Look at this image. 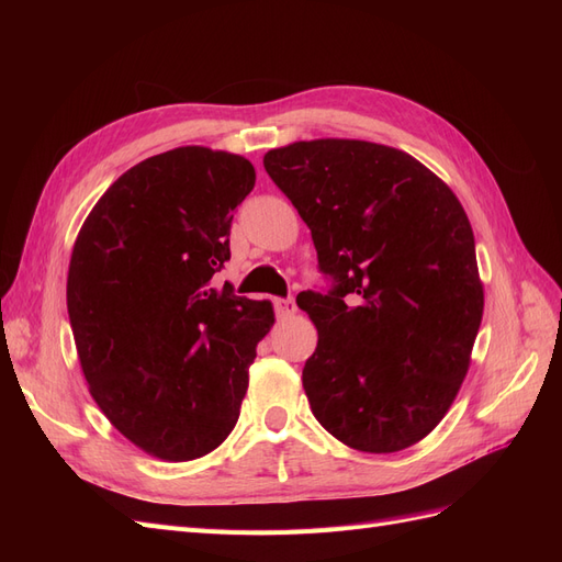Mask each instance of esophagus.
<instances>
[{"label": "esophagus", "mask_w": 562, "mask_h": 562, "mask_svg": "<svg viewBox=\"0 0 562 562\" xmlns=\"http://www.w3.org/2000/svg\"><path fill=\"white\" fill-rule=\"evenodd\" d=\"M274 310H277V316L283 321V318H288V316H293L295 312H297V307H295V302L288 297V300H283V297H279V300H274Z\"/></svg>", "instance_id": "34e87169"}]
</instances>
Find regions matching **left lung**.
Returning a JSON list of instances; mask_svg holds the SVG:
<instances>
[{"instance_id": "left-lung-1", "label": "left lung", "mask_w": 562, "mask_h": 562, "mask_svg": "<svg viewBox=\"0 0 562 562\" xmlns=\"http://www.w3.org/2000/svg\"><path fill=\"white\" fill-rule=\"evenodd\" d=\"M265 171L312 229L328 295L302 386L321 427L361 452L429 436L459 394L483 318L473 229L450 187L403 149L318 138L269 149Z\"/></svg>"}]
</instances>
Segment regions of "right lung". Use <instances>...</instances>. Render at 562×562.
<instances>
[{
  "instance_id": "add662e5",
  "label": "right lung",
  "mask_w": 562,
  "mask_h": 562,
  "mask_svg": "<svg viewBox=\"0 0 562 562\" xmlns=\"http://www.w3.org/2000/svg\"><path fill=\"white\" fill-rule=\"evenodd\" d=\"M252 164L187 145L135 164L83 220L67 314L89 391L112 427L161 462L213 452L236 427L269 300L232 295V211Z\"/></svg>"
}]
</instances>
